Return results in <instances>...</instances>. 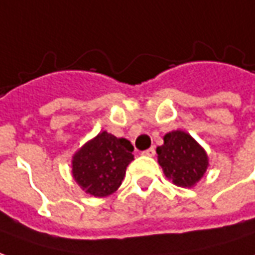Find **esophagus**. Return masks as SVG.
I'll list each match as a JSON object with an SVG mask.
<instances>
[{"mask_svg": "<svg viewBox=\"0 0 255 255\" xmlns=\"http://www.w3.org/2000/svg\"><path fill=\"white\" fill-rule=\"evenodd\" d=\"M142 155H143V156H153V155H155V148H149V149L143 150Z\"/></svg>", "mask_w": 255, "mask_h": 255, "instance_id": "obj_1", "label": "esophagus"}]
</instances>
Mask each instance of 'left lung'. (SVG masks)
Wrapping results in <instances>:
<instances>
[{
	"label": "left lung",
	"instance_id": "8db88e82",
	"mask_svg": "<svg viewBox=\"0 0 255 255\" xmlns=\"http://www.w3.org/2000/svg\"><path fill=\"white\" fill-rule=\"evenodd\" d=\"M164 143L157 146V160L166 177L180 187H191L208 167V156L191 135L173 131L164 135Z\"/></svg>",
	"mask_w": 255,
	"mask_h": 255
}]
</instances>
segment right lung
<instances>
[{"label": "right lung", "instance_id": "1", "mask_svg": "<svg viewBox=\"0 0 255 255\" xmlns=\"http://www.w3.org/2000/svg\"><path fill=\"white\" fill-rule=\"evenodd\" d=\"M132 150L128 139L103 131L75 153L74 178L91 195L107 197L120 187L127 166L134 160Z\"/></svg>", "mask_w": 255, "mask_h": 255}]
</instances>
